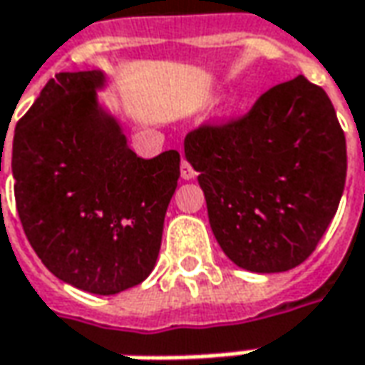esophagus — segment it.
Segmentation results:
<instances>
[{
	"label": "esophagus",
	"instance_id": "esophagus-1",
	"mask_svg": "<svg viewBox=\"0 0 365 365\" xmlns=\"http://www.w3.org/2000/svg\"><path fill=\"white\" fill-rule=\"evenodd\" d=\"M195 175H197V173H195L192 166L188 165V160H182V163H180V177L185 178V180H190V178H195Z\"/></svg>",
	"mask_w": 365,
	"mask_h": 365
}]
</instances>
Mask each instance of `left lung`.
<instances>
[{
	"label": "left lung",
	"instance_id": "8db88e82",
	"mask_svg": "<svg viewBox=\"0 0 365 365\" xmlns=\"http://www.w3.org/2000/svg\"><path fill=\"white\" fill-rule=\"evenodd\" d=\"M209 222L225 255L281 273L314 253L346 187V136L324 88L297 76L243 118L187 134Z\"/></svg>",
	"mask_w": 365,
	"mask_h": 365
}]
</instances>
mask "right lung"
Here are the masks:
<instances>
[{
    "instance_id": "add662e5",
    "label": "right lung",
    "mask_w": 365,
    "mask_h": 365,
    "mask_svg": "<svg viewBox=\"0 0 365 365\" xmlns=\"http://www.w3.org/2000/svg\"><path fill=\"white\" fill-rule=\"evenodd\" d=\"M104 88L102 70L51 78L17 122L11 173L41 263L78 289L114 295L156 265L180 154L132 153L118 118L98 102Z\"/></svg>"
}]
</instances>
